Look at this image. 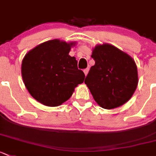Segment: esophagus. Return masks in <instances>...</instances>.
<instances>
[{
  "label": "esophagus",
  "mask_w": 156,
  "mask_h": 156,
  "mask_svg": "<svg viewBox=\"0 0 156 156\" xmlns=\"http://www.w3.org/2000/svg\"><path fill=\"white\" fill-rule=\"evenodd\" d=\"M88 72H89V69H83V73H84L85 75H87L88 74Z\"/></svg>",
  "instance_id": "1"
}]
</instances>
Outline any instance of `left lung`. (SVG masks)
<instances>
[{"mask_svg": "<svg viewBox=\"0 0 156 156\" xmlns=\"http://www.w3.org/2000/svg\"><path fill=\"white\" fill-rule=\"evenodd\" d=\"M91 57L95 65L91 66L84 83L95 101L105 109H113L127 102L138 83L133 58L107 43L96 45Z\"/></svg>", "mask_w": 156, "mask_h": 156, "instance_id": "1", "label": "left lung"}]
</instances>
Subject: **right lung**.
Listing matches in <instances>:
<instances>
[{"mask_svg": "<svg viewBox=\"0 0 156 156\" xmlns=\"http://www.w3.org/2000/svg\"><path fill=\"white\" fill-rule=\"evenodd\" d=\"M75 42L53 39L30 50L22 63L24 85L33 97L49 107L67 101L85 75L75 57L69 55Z\"/></svg>", "mask_w": 156, "mask_h": 156, "instance_id": "right-lung-1", "label": "right lung"}]
</instances>
